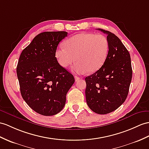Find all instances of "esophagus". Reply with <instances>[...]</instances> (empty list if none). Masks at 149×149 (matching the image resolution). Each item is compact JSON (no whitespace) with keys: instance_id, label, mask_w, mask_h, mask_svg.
Returning <instances> with one entry per match:
<instances>
[{"instance_id":"1","label":"esophagus","mask_w":149,"mask_h":149,"mask_svg":"<svg viewBox=\"0 0 149 149\" xmlns=\"http://www.w3.org/2000/svg\"><path fill=\"white\" fill-rule=\"evenodd\" d=\"M74 79H75V81H78L79 80V79H80V78L77 77V76H75V77H74Z\"/></svg>"}]
</instances>
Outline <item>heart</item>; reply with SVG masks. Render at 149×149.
<instances>
[{"mask_svg": "<svg viewBox=\"0 0 149 149\" xmlns=\"http://www.w3.org/2000/svg\"><path fill=\"white\" fill-rule=\"evenodd\" d=\"M66 47L60 45L55 57L61 66L67 68L74 62L72 71L78 74L99 70L106 61L109 45L106 36L92 33H81L66 40Z\"/></svg>", "mask_w": 149, "mask_h": 149, "instance_id": "b5f03b06", "label": "heart"}]
</instances>
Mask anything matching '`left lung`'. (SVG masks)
<instances>
[{
  "instance_id": "1",
  "label": "left lung",
  "mask_w": 149,
  "mask_h": 149,
  "mask_svg": "<svg viewBox=\"0 0 149 149\" xmlns=\"http://www.w3.org/2000/svg\"><path fill=\"white\" fill-rule=\"evenodd\" d=\"M107 35V57L99 70L85 78L86 103L95 113L106 114L124 103L132 78L130 53L116 35L98 28Z\"/></svg>"
}]
</instances>
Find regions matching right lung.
Here are the masks:
<instances>
[{
    "instance_id": "1",
    "label": "right lung",
    "mask_w": 149,
    "mask_h": 149,
    "mask_svg": "<svg viewBox=\"0 0 149 149\" xmlns=\"http://www.w3.org/2000/svg\"><path fill=\"white\" fill-rule=\"evenodd\" d=\"M66 31L41 33L21 52L16 68L21 94L33 110L55 115L66 104L73 75L58 63L55 52Z\"/></svg>"
}]
</instances>
